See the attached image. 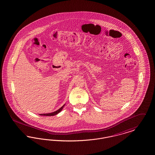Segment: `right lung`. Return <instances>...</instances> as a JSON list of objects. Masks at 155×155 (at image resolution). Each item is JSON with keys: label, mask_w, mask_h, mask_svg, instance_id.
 Here are the masks:
<instances>
[{"label": "right lung", "mask_w": 155, "mask_h": 155, "mask_svg": "<svg viewBox=\"0 0 155 155\" xmlns=\"http://www.w3.org/2000/svg\"><path fill=\"white\" fill-rule=\"evenodd\" d=\"M64 106V105L63 106V107H61L60 109H58L57 110H56V111H55V112H53L49 113V114H40V115H41V116H54V115H55L58 114L60 112H61V110H62Z\"/></svg>", "instance_id": "right-lung-1"}]
</instances>
